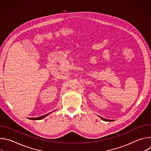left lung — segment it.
<instances>
[{"label": "left lung", "instance_id": "8db88e82", "mask_svg": "<svg viewBox=\"0 0 151 151\" xmlns=\"http://www.w3.org/2000/svg\"><path fill=\"white\" fill-rule=\"evenodd\" d=\"M102 120H103V121H113L114 120H111V119H105V118H102V117H101V116H99Z\"/></svg>", "mask_w": 151, "mask_h": 151}]
</instances>
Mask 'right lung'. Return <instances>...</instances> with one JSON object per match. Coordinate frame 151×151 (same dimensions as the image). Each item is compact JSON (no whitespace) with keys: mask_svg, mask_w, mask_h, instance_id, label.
<instances>
[{"mask_svg":"<svg viewBox=\"0 0 151 151\" xmlns=\"http://www.w3.org/2000/svg\"><path fill=\"white\" fill-rule=\"evenodd\" d=\"M50 113H49V114H46V115H43V116H40V117H38V118H30V119H32V120H40V119H43V118H44L45 116H47L48 114H50Z\"/></svg>","mask_w":151,"mask_h":151,"instance_id":"right-lung-1","label":"right lung"}]
</instances>
